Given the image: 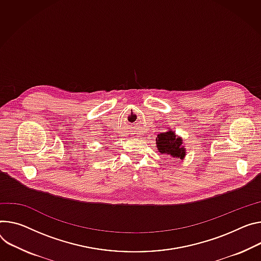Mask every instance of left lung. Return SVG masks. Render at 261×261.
Segmentation results:
<instances>
[{
    "instance_id": "8db88e82",
    "label": "left lung",
    "mask_w": 261,
    "mask_h": 261,
    "mask_svg": "<svg viewBox=\"0 0 261 261\" xmlns=\"http://www.w3.org/2000/svg\"><path fill=\"white\" fill-rule=\"evenodd\" d=\"M156 138V144L158 151L161 154L171 155L172 157H179L183 159L185 156L184 148L182 147V139L176 137V134L173 131L160 133Z\"/></svg>"
}]
</instances>
